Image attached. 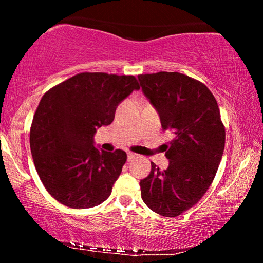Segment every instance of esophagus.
<instances>
[{"instance_id":"obj_1","label":"esophagus","mask_w":263,"mask_h":263,"mask_svg":"<svg viewBox=\"0 0 263 263\" xmlns=\"http://www.w3.org/2000/svg\"><path fill=\"white\" fill-rule=\"evenodd\" d=\"M137 158H138L137 154L131 153V152L127 153V161H132V160H135V159H137Z\"/></svg>"}]
</instances>
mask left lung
I'll use <instances>...</instances> for the list:
<instances>
[{"mask_svg":"<svg viewBox=\"0 0 263 263\" xmlns=\"http://www.w3.org/2000/svg\"><path fill=\"white\" fill-rule=\"evenodd\" d=\"M141 90L173 140L164 145L168 168L152 162L140 181L141 198L151 210L176 217L194 206L211 185L225 147L219 108L205 84L177 72L138 75Z\"/></svg>","mask_w":263,"mask_h":263,"instance_id":"obj_1","label":"left lung"}]
</instances>
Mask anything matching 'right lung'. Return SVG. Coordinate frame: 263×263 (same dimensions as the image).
Segmentation results:
<instances>
[{
    "mask_svg": "<svg viewBox=\"0 0 263 263\" xmlns=\"http://www.w3.org/2000/svg\"><path fill=\"white\" fill-rule=\"evenodd\" d=\"M139 89L132 75L81 73L43 96L30 147L44 186L58 202L88 209L109 197L126 153L99 149L94 137L97 128L112 123L118 104Z\"/></svg>",
    "mask_w": 263,
    "mask_h": 263,
    "instance_id": "1",
    "label": "right lung"
}]
</instances>
